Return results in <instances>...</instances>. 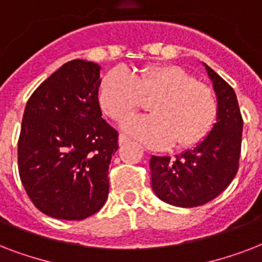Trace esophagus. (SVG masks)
Here are the masks:
<instances>
[{
    "label": "esophagus",
    "instance_id": "obj_1",
    "mask_svg": "<svg viewBox=\"0 0 262 262\" xmlns=\"http://www.w3.org/2000/svg\"><path fill=\"white\" fill-rule=\"evenodd\" d=\"M127 141H129V140H127L126 136H125V135H119V137H118L119 145H123V144H126Z\"/></svg>",
    "mask_w": 262,
    "mask_h": 262
}]
</instances>
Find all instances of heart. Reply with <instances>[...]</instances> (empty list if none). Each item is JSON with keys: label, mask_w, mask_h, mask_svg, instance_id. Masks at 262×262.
Returning a JSON list of instances; mask_svg holds the SVG:
<instances>
[{"label": "heart", "mask_w": 262, "mask_h": 262, "mask_svg": "<svg viewBox=\"0 0 262 262\" xmlns=\"http://www.w3.org/2000/svg\"><path fill=\"white\" fill-rule=\"evenodd\" d=\"M143 98H155L152 115L125 119L122 129L149 147H190L215 122L217 103L212 90L178 67H149L137 75L117 68L102 80L99 103L115 121L135 113Z\"/></svg>", "instance_id": "obj_1"}]
</instances>
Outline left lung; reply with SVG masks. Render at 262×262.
<instances>
[{
  "label": "left lung",
  "mask_w": 262,
  "mask_h": 262,
  "mask_svg": "<svg viewBox=\"0 0 262 262\" xmlns=\"http://www.w3.org/2000/svg\"><path fill=\"white\" fill-rule=\"evenodd\" d=\"M203 65L216 95V122L200 143L175 159L152 156L149 160L152 190L174 207H199L211 201L238 171L244 121L236 95L213 69Z\"/></svg>",
  "instance_id": "8db88e82"
}]
</instances>
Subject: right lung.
I'll return each instance as SVG.
<instances>
[{
	"instance_id": "obj_1",
	"label": "right lung",
	"mask_w": 262,
	"mask_h": 262,
	"mask_svg": "<svg viewBox=\"0 0 262 262\" xmlns=\"http://www.w3.org/2000/svg\"><path fill=\"white\" fill-rule=\"evenodd\" d=\"M98 63L73 59L27 102L18 139L20 179L45 215L83 220L104 205L118 133L102 118Z\"/></svg>"
}]
</instances>
